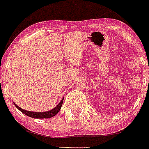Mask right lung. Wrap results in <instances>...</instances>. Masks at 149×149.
Wrapping results in <instances>:
<instances>
[{
	"label": "right lung",
	"mask_w": 149,
	"mask_h": 149,
	"mask_svg": "<svg viewBox=\"0 0 149 149\" xmlns=\"http://www.w3.org/2000/svg\"><path fill=\"white\" fill-rule=\"evenodd\" d=\"M63 98L61 102L59 104H58V106H56L55 108H53L52 110H50L48 111H45V112H34V111H26V110H24V109H21L20 107H18L17 105L16 104H15V106L16 108L20 110L22 113H24V115H27V116H29V117H31V118H52L54 115H56L59 112V111H60L61 108L62 106V104H63Z\"/></svg>",
	"instance_id": "right-lung-1"
}]
</instances>
